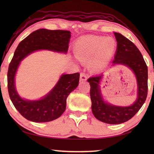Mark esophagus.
<instances>
[{"instance_id":"obj_1","label":"esophagus","mask_w":154,"mask_h":154,"mask_svg":"<svg viewBox=\"0 0 154 154\" xmlns=\"http://www.w3.org/2000/svg\"><path fill=\"white\" fill-rule=\"evenodd\" d=\"M87 79V77L85 73H81L80 75V81H85Z\"/></svg>"}]
</instances>
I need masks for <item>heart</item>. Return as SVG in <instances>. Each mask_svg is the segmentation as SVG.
<instances>
[{
    "label": "heart",
    "instance_id": "1",
    "mask_svg": "<svg viewBox=\"0 0 154 154\" xmlns=\"http://www.w3.org/2000/svg\"><path fill=\"white\" fill-rule=\"evenodd\" d=\"M117 43L113 38L89 35L80 39L75 45V54L78 60L88 62L93 71L103 70L116 51Z\"/></svg>",
    "mask_w": 154,
    "mask_h": 154
}]
</instances>
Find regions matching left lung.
<instances>
[{
    "instance_id": "obj_1",
    "label": "left lung",
    "mask_w": 154,
    "mask_h": 154,
    "mask_svg": "<svg viewBox=\"0 0 154 154\" xmlns=\"http://www.w3.org/2000/svg\"><path fill=\"white\" fill-rule=\"evenodd\" d=\"M114 34L117 49L113 65H125L134 72L138 86L136 100L128 106L113 105L104 101L101 93L100 83L103 74L90 77L87 81L91 86V109L94 117L104 123L119 124L131 119L145 103L148 94V67L134 44L120 33L114 32Z\"/></svg>"
}]
</instances>
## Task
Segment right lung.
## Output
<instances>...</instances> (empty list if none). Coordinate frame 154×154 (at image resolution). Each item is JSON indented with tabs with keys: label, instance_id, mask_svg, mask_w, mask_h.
<instances>
[{
	"label": "right lung",
	"instance_id": "add662e5",
	"mask_svg": "<svg viewBox=\"0 0 154 154\" xmlns=\"http://www.w3.org/2000/svg\"><path fill=\"white\" fill-rule=\"evenodd\" d=\"M70 38L69 31L39 29L24 39L16 49L8 67V91L16 110L27 120L34 122H46L58 119L66 109L68 95L79 85L80 75L79 73L62 74L55 87L42 99H24L19 95L15 87V75L20 61L38 50L66 54Z\"/></svg>",
	"mask_w": 154,
	"mask_h": 154
}]
</instances>
